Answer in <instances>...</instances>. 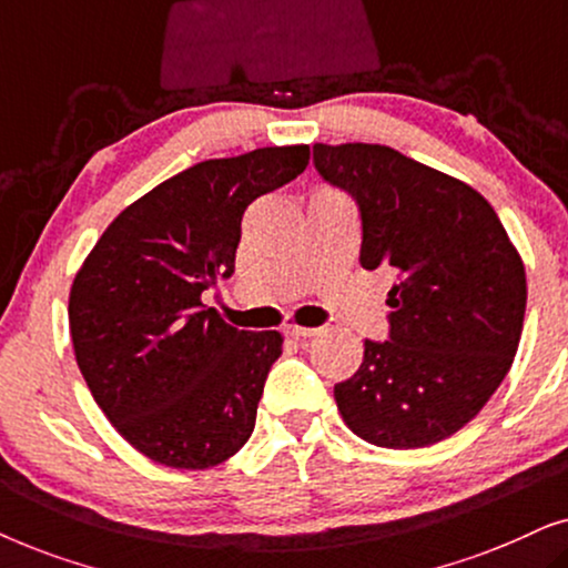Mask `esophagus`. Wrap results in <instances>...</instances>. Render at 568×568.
Returning <instances> with one entry per match:
<instances>
[{
    "label": "esophagus",
    "mask_w": 568,
    "mask_h": 568,
    "mask_svg": "<svg viewBox=\"0 0 568 568\" xmlns=\"http://www.w3.org/2000/svg\"><path fill=\"white\" fill-rule=\"evenodd\" d=\"M315 328H305V325H297V323H286L284 325V336H290V338H310V336H315Z\"/></svg>",
    "instance_id": "esophagus-1"
}]
</instances>
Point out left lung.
<instances>
[{
    "mask_svg": "<svg viewBox=\"0 0 568 568\" xmlns=\"http://www.w3.org/2000/svg\"><path fill=\"white\" fill-rule=\"evenodd\" d=\"M325 183L362 214L359 263L385 268L387 341H364L333 387L369 445L429 447L463 429L507 377L523 336L525 266L494 206L468 183L383 144H315Z\"/></svg>",
    "mask_w": 568,
    "mask_h": 568,
    "instance_id": "1",
    "label": "left lung"
}]
</instances>
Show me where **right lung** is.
I'll return each instance as SVG.
<instances>
[{
  "label": "right lung",
  "instance_id": "right-lung-1",
  "mask_svg": "<svg viewBox=\"0 0 568 568\" xmlns=\"http://www.w3.org/2000/svg\"><path fill=\"white\" fill-rule=\"evenodd\" d=\"M307 162V144L199 162L123 209L77 271V364L108 422L150 460L204 470L251 439L284 338L224 323L201 292L235 271L245 209Z\"/></svg>",
  "mask_w": 568,
  "mask_h": 568
}]
</instances>
